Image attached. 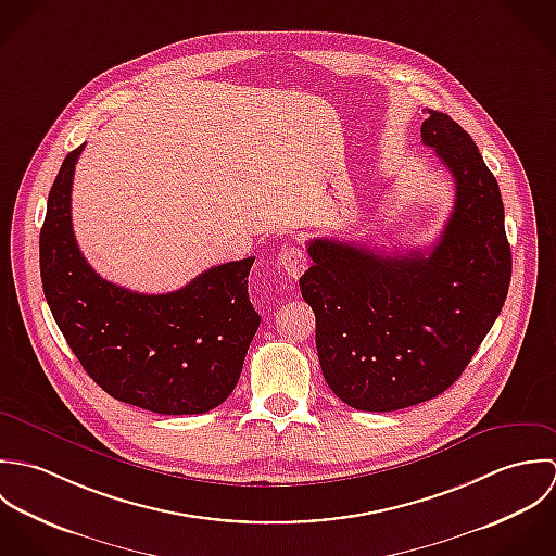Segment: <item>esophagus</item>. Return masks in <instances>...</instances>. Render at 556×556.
Wrapping results in <instances>:
<instances>
[{"mask_svg":"<svg viewBox=\"0 0 556 556\" xmlns=\"http://www.w3.org/2000/svg\"><path fill=\"white\" fill-rule=\"evenodd\" d=\"M277 264L288 273V277L299 279V277L307 270V255H305V251H303L301 247L290 244V247H286V249L279 253Z\"/></svg>","mask_w":556,"mask_h":556,"instance_id":"esophagus-1","label":"esophagus"}]
</instances>
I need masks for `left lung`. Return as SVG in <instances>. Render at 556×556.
I'll return each mask as SVG.
<instances>
[{
	"label": "left lung",
	"mask_w": 556,
	"mask_h": 556,
	"mask_svg": "<svg viewBox=\"0 0 556 556\" xmlns=\"http://www.w3.org/2000/svg\"><path fill=\"white\" fill-rule=\"evenodd\" d=\"M421 141L455 180V206L428 251L382 255L314 238L301 294L316 314L325 380L356 410L391 413L428 402L466 369L498 318L511 249L498 182L472 137L430 110Z\"/></svg>",
	"instance_id": "left-lung-1"
}]
</instances>
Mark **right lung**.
Segmentation results:
<instances>
[{"instance_id":"right-lung-1","label":"right lung","mask_w":556,"mask_h":556,"mask_svg":"<svg viewBox=\"0 0 556 556\" xmlns=\"http://www.w3.org/2000/svg\"><path fill=\"white\" fill-rule=\"evenodd\" d=\"M73 150L49 191L40 277L49 309L88 376L117 402L202 415L233 391L260 327L247 292L255 257L227 262L167 294H139L94 273L75 240Z\"/></svg>"}]
</instances>
